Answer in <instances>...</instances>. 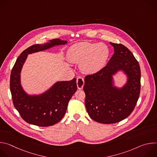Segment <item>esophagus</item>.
<instances>
[{
  "label": "esophagus",
  "mask_w": 157,
  "mask_h": 157,
  "mask_svg": "<svg viewBox=\"0 0 157 157\" xmlns=\"http://www.w3.org/2000/svg\"><path fill=\"white\" fill-rule=\"evenodd\" d=\"M77 86H78V89H82L83 88L84 84V79L81 77H79L77 78Z\"/></svg>",
  "instance_id": "obj_1"
}]
</instances>
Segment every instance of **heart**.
Returning a JSON list of instances; mask_svg holds the SVG:
<instances>
[{
  "instance_id": "obj_1",
  "label": "heart",
  "mask_w": 157,
  "mask_h": 157,
  "mask_svg": "<svg viewBox=\"0 0 157 157\" xmlns=\"http://www.w3.org/2000/svg\"><path fill=\"white\" fill-rule=\"evenodd\" d=\"M109 56V49L103 43L80 42L72 45L67 52V58L73 63H81V70L94 74L104 66Z\"/></svg>"
}]
</instances>
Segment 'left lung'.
<instances>
[{
	"label": "left lung",
	"mask_w": 157,
	"mask_h": 157,
	"mask_svg": "<svg viewBox=\"0 0 157 157\" xmlns=\"http://www.w3.org/2000/svg\"><path fill=\"white\" fill-rule=\"evenodd\" d=\"M114 53L98 72L85 77L84 91L87 113L93 120L104 124L125 119L132 113L139 98L141 73L139 62L122 44L110 43ZM122 70L128 78L122 88L113 86L112 75Z\"/></svg>",
	"instance_id": "1"
}]
</instances>
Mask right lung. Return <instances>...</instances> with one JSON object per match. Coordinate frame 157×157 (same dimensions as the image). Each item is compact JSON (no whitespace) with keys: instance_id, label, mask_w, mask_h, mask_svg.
Here are the masks:
<instances>
[{"instance_id":"add662e5","label":"right lung","mask_w":157,"mask_h":157,"mask_svg":"<svg viewBox=\"0 0 157 157\" xmlns=\"http://www.w3.org/2000/svg\"><path fill=\"white\" fill-rule=\"evenodd\" d=\"M66 43V40L56 38L43 44H33L22 52L16 60L10 74V92L15 108L21 118L29 124L48 127L59 122L66 113L70 99L77 90L76 79L58 81L42 94L29 96L20 84L22 66L29 54Z\"/></svg>"}]
</instances>
